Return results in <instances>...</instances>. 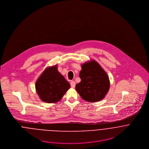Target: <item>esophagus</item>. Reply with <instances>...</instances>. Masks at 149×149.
<instances>
[{"label": "esophagus", "instance_id": "1", "mask_svg": "<svg viewBox=\"0 0 149 149\" xmlns=\"http://www.w3.org/2000/svg\"><path fill=\"white\" fill-rule=\"evenodd\" d=\"M70 85H71L72 88H74L75 86V85H76V83L74 81H72L70 82Z\"/></svg>", "mask_w": 149, "mask_h": 149}]
</instances>
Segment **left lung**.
I'll return each mask as SVG.
<instances>
[{"label":"left lung","mask_w":149,"mask_h":149,"mask_svg":"<svg viewBox=\"0 0 149 149\" xmlns=\"http://www.w3.org/2000/svg\"><path fill=\"white\" fill-rule=\"evenodd\" d=\"M79 76L81 81L76 85V90L81 98L88 102H96L104 98L110 82L105 70L95 60L81 65Z\"/></svg>","instance_id":"left-lung-1"}]
</instances>
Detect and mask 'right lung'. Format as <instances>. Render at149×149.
Listing matches in <instances>:
<instances>
[{
  "label": "right lung",
  "instance_id": "add662e5",
  "mask_svg": "<svg viewBox=\"0 0 149 149\" xmlns=\"http://www.w3.org/2000/svg\"><path fill=\"white\" fill-rule=\"evenodd\" d=\"M70 87L69 83L58 71L57 65L46 68L36 83L40 98L48 103L59 102Z\"/></svg>",
  "mask_w": 149,
  "mask_h": 149
}]
</instances>
